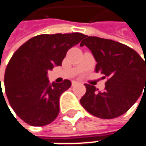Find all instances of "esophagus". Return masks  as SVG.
I'll return each mask as SVG.
<instances>
[{
	"label": "esophagus",
	"mask_w": 146,
	"mask_h": 146,
	"mask_svg": "<svg viewBox=\"0 0 146 146\" xmlns=\"http://www.w3.org/2000/svg\"><path fill=\"white\" fill-rule=\"evenodd\" d=\"M77 84H78V81H75V80H73V81H72V85H73V86L76 85Z\"/></svg>",
	"instance_id": "esophagus-1"
}]
</instances>
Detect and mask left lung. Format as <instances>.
Returning a JSON list of instances; mask_svg holds the SVG:
<instances>
[{
  "label": "left lung",
  "instance_id": "obj_1",
  "mask_svg": "<svg viewBox=\"0 0 146 146\" xmlns=\"http://www.w3.org/2000/svg\"><path fill=\"white\" fill-rule=\"evenodd\" d=\"M86 45L97 64L96 72L107 78L105 90L85 84L81 98L83 107L95 117L111 119L124 114L136 102L146 87V61L132 48L107 39L86 36Z\"/></svg>",
  "mask_w": 146,
  "mask_h": 146
}]
</instances>
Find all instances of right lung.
I'll use <instances>...</instances> for the list:
<instances>
[{"label":"right lung","mask_w":146,"mask_h":146,"mask_svg":"<svg viewBox=\"0 0 146 146\" xmlns=\"http://www.w3.org/2000/svg\"><path fill=\"white\" fill-rule=\"evenodd\" d=\"M84 37L81 33L40 35L15 51L6 68L5 91L15 113L26 123L41 127L56 118L59 98L71 82L50 84L47 73L61 66L68 50Z\"/></svg>","instance_id":"1"}]
</instances>
